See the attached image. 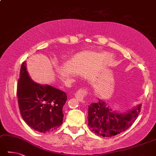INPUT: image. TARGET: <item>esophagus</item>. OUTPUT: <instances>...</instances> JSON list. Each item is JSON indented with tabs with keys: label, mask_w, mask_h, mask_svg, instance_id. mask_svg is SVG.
I'll list each match as a JSON object with an SVG mask.
<instances>
[{
	"label": "esophagus",
	"mask_w": 156,
	"mask_h": 156,
	"mask_svg": "<svg viewBox=\"0 0 156 156\" xmlns=\"http://www.w3.org/2000/svg\"><path fill=\"white\" fill-rule=\"evenodd\" d=\"M87 91L83 89H79L75 94V98H77L79 101L84 102L85 97L87 95Z\"/></svg>",
	"instance_id": "obj_1"
}]
</instances>
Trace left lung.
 <instances>
[{"mask_svg": "<svg viewBox=\"0 0 156 156\" xmlns=\"http://www.w3.org/2000/svg\"><path fill=\"white\" fill-rule=\"evenodd\" d=\"M139 105L126 113L113 111L109 105L98 99L88 107V126L98 136L111 137L126 131L133 125L140 112Z\"/></svg>", "mask_w": 156, "mask_h": 156, "instance_id": "left-lung-1", "label": "left lung"}]
</instances>
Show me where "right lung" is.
Returning a JSON list of instances; mask_svg holds the SVG:
<instances>
[{
	"label": "right lung",
	"mask_w": 156,
	"mask_h": 156,
	"mask_svg": "<svg viewBox=\"0 0 156 156\" xmlns=\"http://www.w3.org/2000/svg\"><path fill=\"white\" fill-rule=\"evenodd\" d=\"M17 96L23 119L30 128L43 133L55 130L62 124L66 94L49 85H40L28 75L26 62L20 69Z\"/></svg>",
	"instance_id": "obj_1"
}]
</instances>
